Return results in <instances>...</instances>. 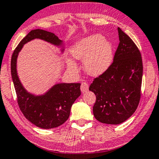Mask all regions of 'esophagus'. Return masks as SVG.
<instances>
[{"label":"esophagus","mask_w":159,"mask_h":159,"mask_svg":"<svg viewBox=\"0 0 159 159\" xmlns=\"http://www.w3.org/2000/svg\"><path fill=\"white\" fill-rule=\"evenodd\" d=\"M89 89V84H88L86 82H82L81 85V90L82 92H86V91H88Z\"/></svg>","instance_id":"obj_1"}]
</instances>
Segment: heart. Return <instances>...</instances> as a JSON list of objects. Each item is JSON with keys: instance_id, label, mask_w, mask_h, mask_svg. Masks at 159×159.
Segmentation results:
<instances>
[{"instance_id": "1", "label": "heart", "mask_w": 159, "mask_h": 159, "mask_svg": "<svg viewBox=\"0 0 159 159\" xmlns=\"http://www.w3.org/2000/svg\"><path fill=\"white\" fill-rule=\"evenodd\" d=\"M76 59L84 61V69L89 75H101L111 66L114 58V47L100 34H93L83 38L70 51ZM68 67L76 70L77 65L72 59L67 60Z\"/></svg>"}]
</instances>
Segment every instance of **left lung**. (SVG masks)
<instances>
[{
    "mask_svg": "<svg viewBox=\"0 0 159 159\" xmlns=\"http://www.w3.org/2000/svg\"><path fill=\"white\" fill-rule=\"evenodd\" d=\"M120 43L114 61L105 73L95 78L89 89L96 95L93 114L106 124L127 120L139 103L143 73L141 53L128 36L118 28Z\"/></svg>",
    "mask_w": 159,
    "mask_h": 159,
    "instance_id": "left-lung-1",
    "label": "left lung"
}]
</instances>
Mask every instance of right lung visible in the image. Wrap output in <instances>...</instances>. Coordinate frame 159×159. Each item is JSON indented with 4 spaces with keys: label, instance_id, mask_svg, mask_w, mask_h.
Returning <instances> with one entry per match:
<instances>
[{
    "label": "right lung",
    "instance_id": "1",
    "mask_svg": "<svg viewBox=\"0 0 159 159\" xmlns=\"http://www.w3.org/2000/svg\"><path fill=\"white\" fill-rule=\"evenodd\" d=\"M34 39H41L55 45L62 41L51 32L42 29L32 30L21 40L13 52L11 73L20 109L28 120L37 127L49 129L67 121L75 100L81 95V84H58L45 94L35 96L28 92L21 84L17 73V59L24 44Z\"/></svg>",
    "mask_w": 159,
    "mask_h": 159
}]
</instances>
